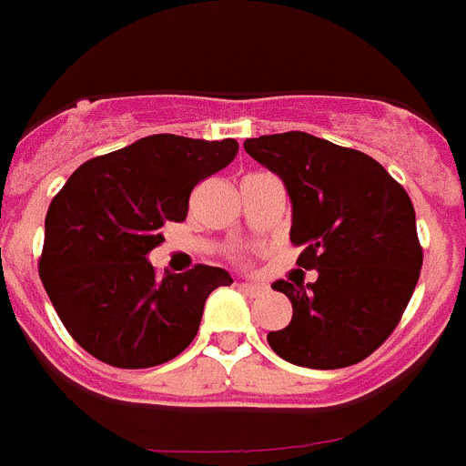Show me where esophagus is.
<instances>
[{
    "mask_svg": "<svg viewBox=\"0 0 466 466\" xmlns=\"http://www.w3.org/2000/svg\"><path fill=\"white\" fill-rule=\"evenodd\" d=\"M239 289L246 293H251V296H258V293L265 291V287H260L256 281H239Z\"/></svg>",
    "mask_w": 466,
    "mask_h": 466,
    "instance_id": "obj_1",
    "label": "esophagus"
}]
</instances>
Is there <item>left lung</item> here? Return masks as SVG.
Masks as SVG:
<instances>
[{
  "mask_svg": "<svg viewBox=\"0 0 466 466\" xmlns=\"http://www.w3.org/2000/svg\"><path fill=\"white\" fill-rule=\"evenodd\" d=\"M244 148L281 177L296 265L318 269L308 284H272L293 318L269 331V348L310 370L355 365L396 329L420 279L424 253L408 191L372 156L308 132L263 135Z\"/></svg>",
  "mask_w": 466,
  "mask_h": 466,
  "instance_id": "obj_1",
  "label": "left lung"
}]
</instances>
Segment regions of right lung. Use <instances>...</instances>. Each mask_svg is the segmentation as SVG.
Masks as SVG:
<instances>
[{
	"instance_id": "obj_1",
	"label": "right lung",
	"mask_w": 466,
	"mask_h": 466,
	"mask_svg": "<svg viewBox=\"0 0 466 466\" xmlns=\"http://www.w3.org/2000/svg\"><path fill=\"white\" fill-rule=\"evenodd\" d=\"M237 151L234 139L151 135L82 163L54 197L40 277L68 334L89 355L144 370L194 341L206 299L232 277L210 265L158 277L147 256L163 241L160 227L185 220L191 189Z\"/></svg>"
}]
</instances>
